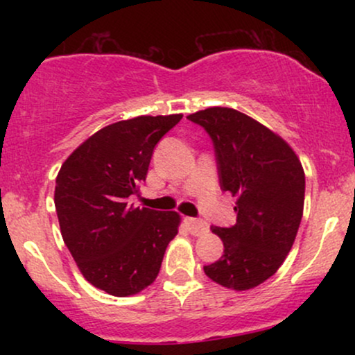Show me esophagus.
<instances>
[{
    "label": "esophagus",
    "instance_id": "34e87169",
    "mask_svg": "<svg viewBox=\"0 0 355 355\" xmlns=\"http://www.w3.org/2000/svg\"><path fill=\"white\" fill-rule=\"evenodd\" d=\"M185 223L187 227H189L191 235H203L207 230H209V225H207V222H203V220L185 217Z\"/></svg>",
    "mask_w": 355,
    "mask_h": 355
}]
</instances>
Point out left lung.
Here are the masks:
<instances>
[{
    "label": "left lung",
    "mask_w": 355,
    "mask_h": 355,
    "mask_svg": "<svg viewBox=\"0 0 355 355\" xmlns=\"http://www.w3.org/2000/svg\"><path fill=\"white\" fill-rule=\"evenodd\" d=\"M187 118L209 133L220 189L237 197V223L211 227L223 255L203 270L227 288H254L279 270L294 245L304 211L302 164L282 138L234 108H207Z\"/></svg>",
    "instance_id": "1"
}]
</instances>
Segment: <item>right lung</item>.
<instances>
[{"label": "right lung", "instance_id": "obj_1", "mask_svg": "<svg viewBox=\"0 0 355 355\" xmlns=\"http://www.w3.org/2000/svg\"><path fill=\"white\" fill-rule=\"evenodd\" d=\"M182 115L137 116L105 126L61 165L55 207L61 237L85 279L110 295L138 294L157 279L178 234L177 211L133 209L153 148Z\"/></svg>", "mask_w": 355, "mask_h": 355}]
</instances>
